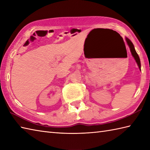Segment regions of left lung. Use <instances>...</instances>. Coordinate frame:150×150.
Instances as JSON below:
<instances>
[{"mask_svg": "<svg viewBox=\"0 0 150 150\" xmlns=\"http://www.w3.org/2000/svg\"><path fill=\"white\" fill-rule=\"evenodd\" d=\"M126 42H127V44H128V45L129 47V49H130V51H131V53H132V56L134 57V59L135 60L137 64V65L139 66V69H141V61H140V59H139V57L138 55V54L137 53L136 51L135 50L134 46H133V44L132 42V41L130 40L129 39H128V38H127V37H126Z\"/></svg>", "mask_w": 150, "mask_h": 150, "instance_id": "1", "label": "left lung"}]
</instances>
